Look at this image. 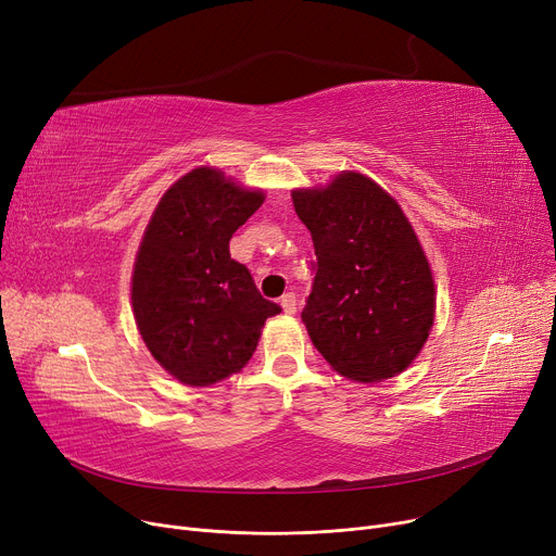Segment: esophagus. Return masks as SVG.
Returning <instances> with one entry per match:
<instances>
[{
    "instance_id": "obj_1",
    "label": "esophagus",
    "mask_w": 556,
    "mask_h": 556,
    "mask_svg": "<svg viewBox=\"0 0 556 556\" xmlns=\"http://www.w3.org/2000/svg\"><path fill=\"white\" fill-rule=\"evenodd\" d=\"M279 304H281V308H283L286 315H293V313L298 311V295H295V293H286Z\"/></svg>"
}]
</instances>
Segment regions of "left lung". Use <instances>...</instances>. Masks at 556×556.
<instances>
[{
	"label": "left lung",
	"instance_id": "8db88e82",
	"mask_svg": "<svg viewBox=\"0 0 556 556\" xmlns=\"http://www.w3.org/2000/svg\"><path fill=\"white\" fill-rule=\"evenodd\" d=\"M315 256L302 311L325 361L349 381L378 383L410 367L434 319V281L399 202L367 175L342 170L327 187L295 189Z\"/></svg>",
	"mask_w": 556,
	"mask_h": 556
}]
</instances>
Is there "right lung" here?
Returning a JSON list of instances; mask_svg holds the SVG:
<instances>
[{"label":"right lung","mask_w":556,"mask_h":556,"mask_svg":"<svg viewBox=\"0 0 556 556\" xmlns=\"http://www.w3.org/2000/svg\"><path fill=\"white\" fill-rule=\"evenodd\" d=\"M266 200L212 166L170 185L143 231L132 268V313L153 358L185 386L204 388L241 371L266 319L263 300L229 239Z\"/></svg>","instance_id":"add662e5"}]
</instances>
